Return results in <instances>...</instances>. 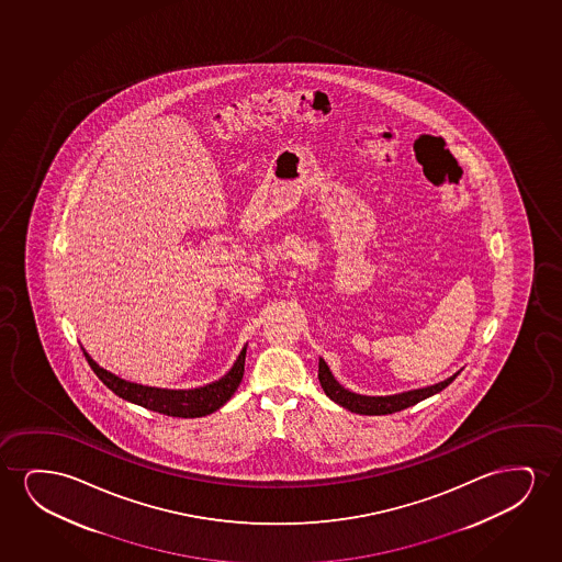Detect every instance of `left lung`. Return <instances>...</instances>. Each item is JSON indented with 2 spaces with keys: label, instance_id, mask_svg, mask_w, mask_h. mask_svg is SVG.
I'll return each mask as SVG.
<instances>
[{
  "label": "left lung",
  "instance_id": "1",
  "mask_svg": "<svg viewBox=\"0 0 562 562\" xmlns=\"http://www.w3.org/2000/svg\"><path fill=\"white\" fill-rule=\"evenodd\" d=\"M459 374H461V370L438 384L426 385V387H418L411 392L395 393V395H361V393L351 392L339 384L323 357L318 359V380H321L324 393L334 403H338L339 407L347 408L357 415H392L403 408L413 407L418 401L428 400L431 395L446 390L447 385L451 384Z\"/></svg>",
  "mask_w": 562,
  "mask_h": 562
}]
</instances>
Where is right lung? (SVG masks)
Masks as SVG:
<instances>
[{
  "mask_svg": "<svg viewBox=\"0 0 562 562\" xmlns=\"http://www.w3.org/2000/svg\"><path fill=\"white\" fill-rule=\"evenodd\" d=\"M246 351L247 346H244V349L239 351L238 359L223 378H218L211 384L193 387V390H167V387H151V385L128 382L109 370L101 369L100 364L93 361L86 351L85 355L86 361L92 367L95 376L100 378L111 392L123 397L124 401H131L134 405L149 408V411L161 413V415L200 418V416H207L218 411L238 390L239 382L244 378Z\"/></svg>",
  "mask_w": 562,
  "mask_h": 562,
  "instance_id": "obj_1",
  "label": "right lung"
}]
</instances>
